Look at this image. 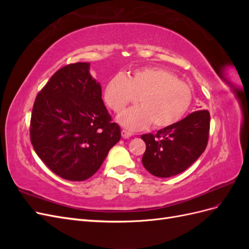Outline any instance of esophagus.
<instances>
[{"mask_svg": "<svg viewBox=\"0 0 249 249\" xmlns=\"http://www.w3.org/2000/svg\"><path fill=\"white\" fill-rule=\"evenodd\" d=\"M122 136H123V138L127 139V138H130L132 136V133L127 132L126 130H122Z\"/></svg>", "mask_w": 249, "mask_h": 249, "instance_id": "1", "label": "esophagus"}]
</instances>
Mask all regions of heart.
<instances>
[{
	"label": "heart",
	"instance_id": "b5f03b06",
	"mask_svg": "<svg viewBox=\"0 0 249 249\" xmlns=\"http://www.w3.org/2000/svg\"><path fill=\"white\" fill-rule=\"evenodd\" d=\"M138 96V106L124 111L119 123L130 130H141L153 123L165 127L178 123L192 102V90L176 74L159 67H142L125 77L117 73L104 87L103 100L115 113Z\"/></svg>",
	"mask_w": 249,
	"mask_h": 249
}]
</instances>
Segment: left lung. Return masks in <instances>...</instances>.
<instances>
[{"label":"left lung","instance_id":"1","mask_svg":"<svg viewBox=\"0 0 249 249\" xmlns=\"http://www.w3.org/2000/svg\"><path fill=\"white\" fill-rule=\"evenodd\" d=\"M209 133L210 113L208 110H198L155 135H141L146 144L142 157L143 166L159 178L178 175L205 152Z\"/></svg>","mask_w":249,"mask_h":249}]
</instances>
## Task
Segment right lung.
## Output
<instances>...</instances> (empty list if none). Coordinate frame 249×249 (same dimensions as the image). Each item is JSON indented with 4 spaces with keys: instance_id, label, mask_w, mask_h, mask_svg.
<instances>
[{
    "instance_id": "obj_1",
    "label": "right lung",
    "mask_w": 249,
    "mask_h": 249,
    "mask_svg": "<svg viewBox=\"0 0 249 249\" xmlns=\"http://www.w3.org/2000/svg\"><path fill=\"white\" fill-rule=\"evenodd\" d=\"M89 63L63 66L36 96L30 139L41 161L60 178L85 180L99 170L119 141Z\"/></svg>"
}]
</instances>
